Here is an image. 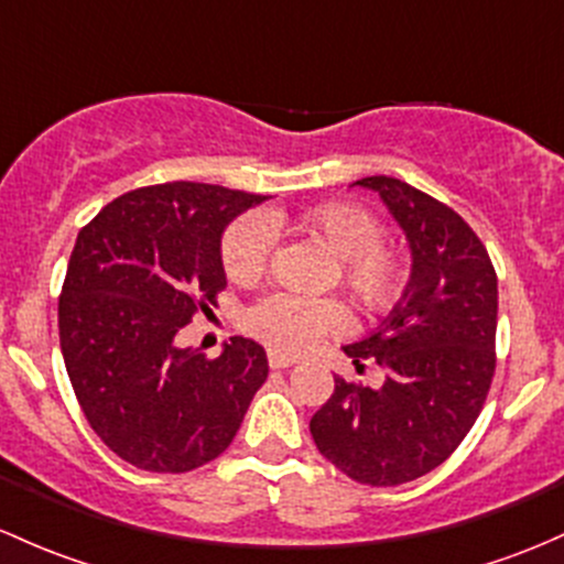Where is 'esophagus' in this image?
Instances as JSON below:
<instances>
[{"instance_id":"esophagus-1","label":"esophagus","mask_w":564,"mask_h":564,"mask_svg":"<svg viewBox=\"0 0 564 564\" xmlns=\"http://www.w3.org/2000/svg\"><path fill=\"white\" fill-rule=\"evenodd\" d=\"M267 361H270V367L272 370H283V367H292L294 361V357H289V354H278V351H270L267 354Z\"/></svg>"}]
</instances>
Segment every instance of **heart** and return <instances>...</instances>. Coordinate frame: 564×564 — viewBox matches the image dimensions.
Wrapping results in <instances>:
<instances>
[{
    "instance_id": "1",
    "label": "heart",
    "mask_w": 564,
    "mask_h": 564,
    "mask_svg": "<svg viewBox=\"0 0 564 564\" xmlns=\"http://www.w3.org/2000/svg\"><path fill=\"white\" fill-rule=\"evenodd\" d=\"M286 224L278 210L246 213L221 237V267L229 281L253 283L270 264L275 229ZM302 232L318 237L335 253V281L359 307L378 311L400 294L405 281L402 253L383 237V224L367 207L329 203L297 218ZM346 324L335 300H302L292 294H267L242 313V329L275 351L297 354L322 335Z\"/></svg>"
}]
</instances>
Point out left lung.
Returning a JSON list of instances; mask_svg holds the SVG:
<instances>
[{
    "mask_svg": "<svg viewBox=\"0 0 564 564\" xmlns=\"http://www.w3.org/2000/svg\"><path fill=\"white\" fill-rule=\"evenodd\" d=\"M357 183L381 194L411 242L413 270L381 327L343 346L357 370L376 361L383 387L335 378L311 435L354 481L397 486L443 465L481 413L497 367V272L448 205L397 177Z\"/></svg>",
    "mask_w": 564,
    "mask_h": 564,
    "instance_id": "left-lung-1",
    "label": "left lung"
}]
</instances>
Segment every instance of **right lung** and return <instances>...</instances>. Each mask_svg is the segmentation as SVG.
<instances>
[{
  "instance_id": "obj_1",
  "label": "right lung",
  "mask_w": 564,
  "mask_h": 564,
  "mask_svg": "<svg viewBox=\"0 0 564 564\" xmlns=\"http://www.w3.org/2000/svg\"><path fill=\"white\" fill-rule=\"evenodd\" d=\"M262 194L159 183L112 199L75 240L58 297V340L83 416L112 454L188 473L224 454L267 378L259 343L221 357L175 335L227 289L221 232Z\"/></svg>"
}]
</instances>
